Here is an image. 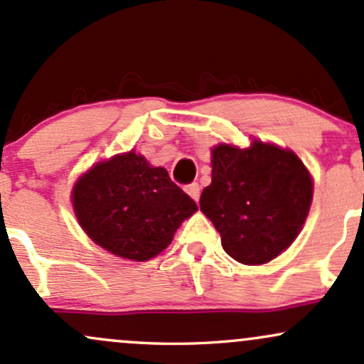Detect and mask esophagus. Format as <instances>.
Returning a JSON list of instances; mask_svg holds the SVG:
<instances>
[{"label":"esophagus","mask_w":364,"mask_h":364,"mask_svg":"<svg viewBox=\"0 0 364 364\" xmlns=\"http://www.w3.org/2000/svg\"><path fill=\"white\" fill-rule=\"evenodd\" d=\"M186 193L189 194L196 203H198L199 201V196H201V187H199L198 182H193V183H189V186L186 187Z\"/></svg>","instance_id":"34e87169"}]
</instances>
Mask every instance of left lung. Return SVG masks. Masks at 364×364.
Listing matches in <instances>:
<instances>
[{
    "label": "left lung",
    "instance_id": "left-lung-1",
    "mask_svg": "<svg viewBox=\"0 0 364 364\" xmlns=\"http://www.w3.org/2000/svg\"><path fill=\"white\" fill-rule=\"evenodd\" d=\"M211 153L201 211L228 256L244 264L268 263L303 228L313 198L308 170L292 151L258 141L249 149L220 144Z\"/></svg>",
    "mask_w": 364,
    "mask_h": 364
}]
</instances>
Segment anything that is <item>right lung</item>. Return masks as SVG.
I'll return each instance as SVG.
<instances>
[{"label": "right lung", "instance_id": "1", "mask_svg": "<svg viewBox=\"0 0 364 364\" xmlns=\"http://www.w3.org/2000/svg\"><path fill=\"white\" fill-rule=\"evenodd\" d=\"M73 208L94 242L125 259L154 258L198 204L168 171L130 151L94 165L75 183Z\"/></svg>", "mask_w": 364, "mask_h": 364}]
</instances>
